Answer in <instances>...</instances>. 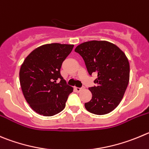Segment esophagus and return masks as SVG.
Returning a JSON list of instances; mask_svg holds the SVG:
<instances>
[{
  "instance_id": "obj_1",
  "label": "esophagus",
  "mask_w": 149,
  "mask_h": 149,
  "mask_svg": "<svg viewBox=\"0 0 149 149\" xmlns=\"http://www.w3.org/2000/svg\"><path fill=\"white\" fill-rule=\"evenodd\" d=\"M84 87H74V90H76V92H80L81 90H83V89H84Z\"/></svg>"
}]
</instances>
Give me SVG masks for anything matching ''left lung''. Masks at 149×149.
Returning <instances> with one entry per match:
<instances>
[{"label": "left lung", "instance_id": "obj_1", "mask_svg": "<svg viewBox=\"0 0 149 149\" xmlns=\"http://www.w3.org/2000/svg\"><path fill=\"white\" fill-rule=\"evenodd\" d=\"M75 51L80 54L89 74H97L95 86L89 87L92 99L84 104L86 109L95 115H105L118 107L129 81V63L124 53L107 41L86 42Z\"/></svg>", "mask_w": 149, "mask_h": 149}]
</instances>
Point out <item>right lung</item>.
Segmentation results:
<instances>
[{
    "label": "right lung",
    "instance_id": "right-lung-1",
    "mask_svg": "<svg viewBox=\"0 0 149 149\" xmlns=\"http://www.w3.org/2000/svg\"><path fill=\"white\" fill-rule=\"evenodd\" d=\"M73 45L51 43L31 53L21 65L20 83L23 95L31 109L44 116H53L65 107L73 87L60 73Z\"/></svg>",
    "mask_w": 149,
    "mask_h": 149
}]
</instances>
